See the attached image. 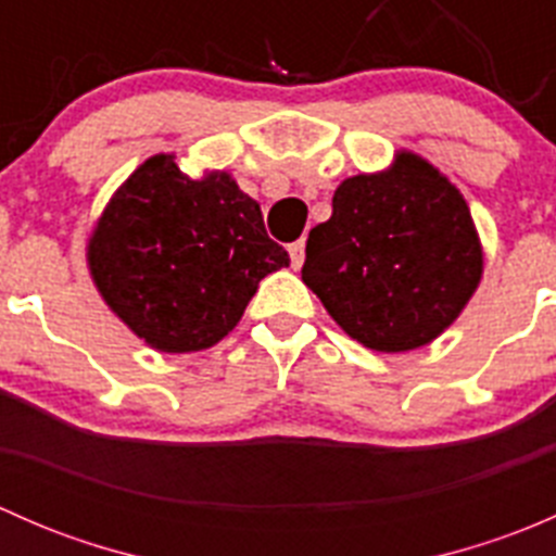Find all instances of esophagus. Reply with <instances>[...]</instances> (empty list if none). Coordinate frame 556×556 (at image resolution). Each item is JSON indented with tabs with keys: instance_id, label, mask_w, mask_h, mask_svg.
<instances>
[{
	"instance_id": "esophagus-1",
	"label": "esophagus",
	"mask_w": 556,
	"mask_h": 556,
	"mask_svg": "<svg viewBox=\"0 0 556 556\" xmlns=\"http://www.w3.org/2000/svg\"><path fill=\"white\" fill-rule=\"evenodd\" d=\"M290 250V263H293V268H301L304 266V257H306V244H304V239H299V242H293L288 247Z\"/></svg>"
}]
</instances>
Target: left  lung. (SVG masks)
Listing matches in <instances>:
<instances>
[{"mask_svg":"<svg viewBox=\"0 0 556 556\" xmlns=\"http://www.w3.org/2000/svg\"><path fill=\"white\" fill-rule=\"evenodd\" d=\"M301 279L361 344L406 352L457 319L481 279V244L444 174L401 153L390 172L357 174L312 228Z\"/></svg>","mask_w":556,"mask_h":556,"instance_id":"1","label":"left lung"}]
</instances>
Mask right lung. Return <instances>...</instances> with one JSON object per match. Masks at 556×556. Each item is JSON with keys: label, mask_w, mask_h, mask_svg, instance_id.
<instances>
[{"label": "right lung", "mask_w": 556, "mask_h": 556, "mask_svg": "<svg viewBox=\"0 0 556 556\" xmlns=\"http://www.w3.org/2000/svg\"><path fill=\"white\" fill-rule=\"evenodd\" d=\"M288 263L257 201L226 172L190 179L174 155H153L126 179L88 242L99 293L161 352L217 344L257 282Z\"/></svg>", "instance_id": "1"}]
</instances>
